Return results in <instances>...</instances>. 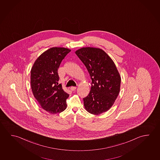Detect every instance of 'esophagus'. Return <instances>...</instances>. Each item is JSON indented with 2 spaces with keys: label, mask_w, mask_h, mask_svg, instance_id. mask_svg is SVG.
<instances>
[{
  "label": "esophagus",
  "mask_w": 160,
  "mask_h": 160,
  "mask_svg": "<svg viewBox=\"0 0 160 160\" xmlns=\"http://www.w3.org/2000/svg\"><path fill=\"white\" fill-rule=\"evenodd\" d=\"M76 88H77V87H71V91H74V90H76Z\"/></svg>",
  "instance_id": "34e87169"
}]
</instances>
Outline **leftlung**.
<instances>
[{"label": "left lung", "instance_id": "8db88e82", "mask_svg": "<svg viewBox=\"0 0 160 160\" xmlns=\"http://www.w3.org/2000/svg\"><path fill=\"white\" fill-rule=\"evenodd\" d=\"M76 54L87 68L92 80L91 88L83 98L88 112L99 115L109 110L119 95L121 78L114 62L102 50L83 48Z\"/></svg>", "mask_w": 160, "mask_h": 160}]
</instances>
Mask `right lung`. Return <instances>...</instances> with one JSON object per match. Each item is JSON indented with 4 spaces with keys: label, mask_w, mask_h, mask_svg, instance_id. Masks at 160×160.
<instances>
[{
    "label": "right lung",
    "mask_w": 160,
    "mask_h": 160,
    "mask_svg": "<svg viewBox=\"0 0 160 160\" xmlns=\"http://www.w3.org/2000/svg\"><path fill=\"white\" fill-rule=\"evenodd\" d=\"M71 50L52 48L36 59L31 71V85L33 94L41 108L52 114L60 113L67 108L69 95L59 84L58 69Z\"/></svg>",
    "instance_id": "add662e5"
}]
</instances>
